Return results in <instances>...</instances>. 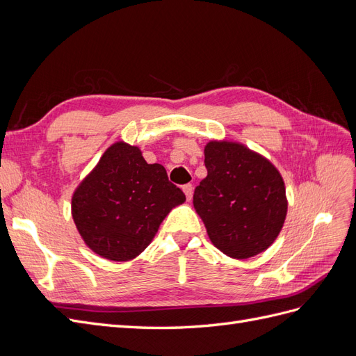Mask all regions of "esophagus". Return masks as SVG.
<instances>
[{
    "instance_id": "34e87169",
    "label": "esophagus",
    "mask_w": 356,
    "mask_h": 356,
    "mask_svg": "<svg viewBox=\"0 0 356 356\" xmlns=\"http://www.w3.org/2000/svg\"><path fill=\"white\" fill-rule=\"evenodd\" d=\"M182 191L186 193L187 200H191V197H193V186L191 184H186L184 187H182Z\"/></svg>"
}]
</instances>
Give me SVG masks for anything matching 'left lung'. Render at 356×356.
Returning a JSON list of instances; mask_svg holds the SVG:
<instances>
[{
  "instance_id": "left-lung-1",
  "label": "left lung",
  "mask_w": 356,
  "mask_h": 356,
  "mask_svg": "<svg viewBox=\"0 0 356 356\" xmlns=\"http://www.w3.org/2000/svg\"><path fill=\"white\" fill-rule=\"evenodd\" d=\"M208 175L193 204L211 242L232 258L266 251L285 222L288 202L279 170L239 143L211 141L204 147Z\"/></svg>"
}]
</instances>
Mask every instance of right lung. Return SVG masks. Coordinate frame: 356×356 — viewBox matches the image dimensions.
I'll list each match as a JSON object with an SVG mask.
<instances>
[{
  "mask_svg": "<svg viewBox=\"0 0 356 356\" xmlns=\"http://www.w3.org/2000/svg\"><path fill=\"white\" fill-rule=\"evenodd\" d=\"M186 195L166 169L148 165L141 149L113 144L72 195V218L93 252L129 261L152 243L159 225Z\"/></svg>",
  "mask_w": 356,
  "mask_h": 356,
  "instance_id": "add662e5",
  "label": "right lung"
}]
</instances>
